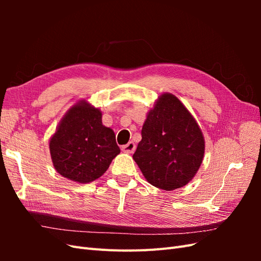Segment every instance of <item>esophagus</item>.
Listing matches in <instances>:
<instances>
[{"instance_id":"34e87169","label":"esophagus","mask_w":261,"mask_h":261,"mask_svg":"<svg viewBox=\"0 0 261 261\" xmlns=\"http://www.w3.org/2000/svg\"><path fill=\"white\" fill-rule=\"evenodd\" d=\"M136 149V145L133 143V141H129V143L127 145H125L122 147V150L125 152H128V153H133L134 151H135Z\"/></svg>"}]
</instances>
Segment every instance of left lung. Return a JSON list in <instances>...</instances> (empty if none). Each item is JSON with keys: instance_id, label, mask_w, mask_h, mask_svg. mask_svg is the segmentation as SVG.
I'll return each mask as SVG.
<instances>
[{"instance_id": "8db88e82", "label": "left lung", "mask_w": 261, "mask_h": 261, "mask_svg": "<svg viewBox=\"0 0 261 261\" xmlns=\"http://www.w3.org/2000/svg\"><path fill=\"white\" fill-rule=\"evenodd\" d=\"M204 140L198 124L184 105L164 93L149 112L133 158L150 184L173 191L198 171Z\"/></svg>"}]
</instances>
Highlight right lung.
<instances>
[{"label":"right lung","mask_w":261,"mask_h":261,"mask_svg":"<svg viewBox=\"0 0 261 261\" xmlns=\"http://www.w3.org/2000/svg\"><path fill=\"white\" fill-rule=\"evenodd\" d=\"M100 110L86 101L74 106L63 117L50 140L55 170L78 183L99 178L120 153L114 132L102 125Z\"/></svg>","instance_id":"right-lung-1"}]
</instances>
